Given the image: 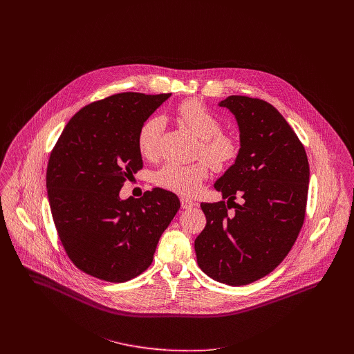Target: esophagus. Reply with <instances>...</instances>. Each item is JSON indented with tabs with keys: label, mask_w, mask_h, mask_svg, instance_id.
<instances>
[{
	"label": "esophagus",
	"mask_w": 354,
	"mask_h": 354,
	"mask_svg": "<svg viewBox=\"0 0 354 354\" xmlns=\"http://www.w3.org/2000/svg\"><path fill=\"white\" fill-rule=\"evenodd\" d=\"M180 202H181V207H183V208H191V207H194V204H195V202H192V201L188 199V198H181Z\"/></svg>",
	"instance_id": "34e87169"
}]
</instances>
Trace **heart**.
<instances>
[{
	"instance_id": "1",
	"label": "heart",
	"mask_w": 354,
	"mask_h": 354,
	"mask_svg": "<svg viewBox=\"0 0 354 354\" xmlns=\"http://www.w3.org/2000/svg\"><path fill=\"white\" fill-rule=\"evenodd\" d=\"M176 117L180 124L201 139L199 156H203L212 167L225 169L239 156V138L222 132L221 120L203 102L198 100L181 102L176 109ZM163 129L165 120L158 115L150 117L140 127L138 146L145 158H158ZM207 176L208 165L205 162L192 165L169 162L155 173V184L174 194L192 196L201 191Z\"/></svg>"
}]
</instances>
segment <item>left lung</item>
Segmentation results:
<instances>
[{"instance_id":"obj_1","label":"left lung","mask_w":354,"mask_h":354,"mask_svg":"<svg viewBox=\"0 0 354 354\" xmlns=\"http://www.w3.org/2000/svg\"><path fill=\"white\" fill-rule=\"evenodd\" d=\"M236 117L240 152L214 184L225 202L202 203L207 223L195 240L198 264L212 279L243 286L270 274L301 230L309 165L282 114L257 98L230 95L218 103ZM241 196L243 205L234 199ZM235 212L229 214L227 207Z\"/></svg>"}]
</instances>
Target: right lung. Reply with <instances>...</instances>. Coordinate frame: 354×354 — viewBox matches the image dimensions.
I'll return each mask as SVG.
<instances>
[{"label": "right lung", "mask_w": 354, "mask_h": 354, "mask_svg": "<svg viewBox=\"0 0 354 354\" xmlns=\"http://www.w3.org/2000/svg\"><path fill=\"white\" fill-rule=\"evenodd\" d=\"M171 94H115L80 109L50 153L46 188L61 244L73 264L107 282L149 268L178 198L153 188L122 201L127 180L143 167L138 133Z\"/></svg>", "instance_id": "right-lung-1"}]
</instances>
